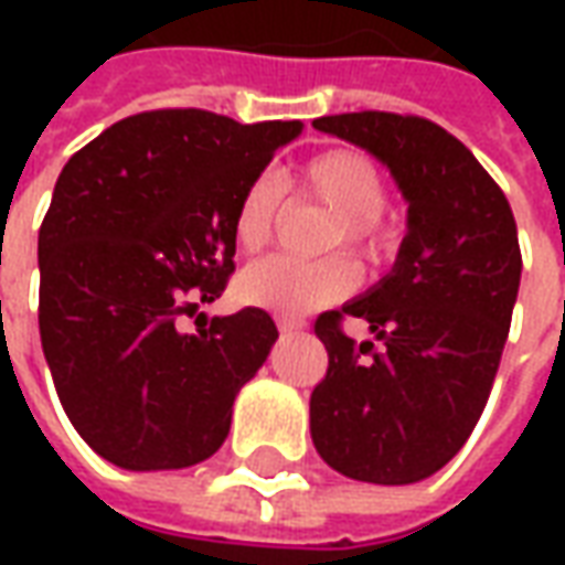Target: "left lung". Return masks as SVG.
<instances>
[{"mask_svg":"<svg viewBox=\"0 0 565 565\" xmlns=\"http://www.w3.org/2000/svg\"><path fill=\"white\" fill-rule=\"evenodd\" d=\"M211 111L120 120L60 172L39 230V330L60 403L103 460L186 469L217 454L278 330L263 308L209 318L271 153ZM194 318L181 328L177 315Z\"/></svg>","mask_w":565,"mask_h":565,"instance_id":"obj_1","label":"left lung"}]
</instances>
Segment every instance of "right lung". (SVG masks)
I'll return each instance as SVG.
<instances>
[{"instance_id":"obj_1","label":"right lung","mask_w":565,"mask_h":565,"mask_svg":"<svg viewBox=\"0 0 565 565\" xmlns=\"http://www.w3.org/2000/svg\"><path fill=\"white\" fill-rule=\"evenodd\" d=\"M315 129L387 166L408 214L391 271L318 318L330 369L311 393V441L344 478L417 484L466 445L497 379L521 284L514 217L481 162L429 120L360 111ZM344 317L361 323L344 333Z\"/></svg>"}]
</instances>
